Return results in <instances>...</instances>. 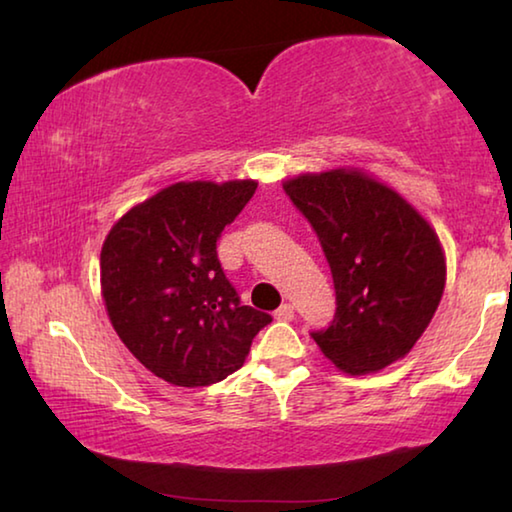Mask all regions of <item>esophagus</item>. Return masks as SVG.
I'll return each mask as SVG.
<instances>
[{
    "label": "esophagus",
    "instance_id": "esophagus-1",
    "mask_svg": "<svg viewBox=\"0 0 512 512\" xmlns=\"http://www.w3.org/2000/svg\"><path fill=\"white\" fill-rule=\"evenodd\" d=\"M293 316H296V309H293L291 302H284V305L275 311L277 320H293Z\"/></svg>",
    "mask_w": 512,
    "mask_h": 512
}]
</instances>
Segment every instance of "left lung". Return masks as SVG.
Segmentation results:
<instances>
[{
  "mask_svg": "<svg viewBox=\"0 0 512 512\" xmlns=\"http://www.w3.org/2000/svg\"><path fill=\"white\" fill-rule=\"evenodd\" d=\"M282 187L316 230L332 268L336 314L311 334L320 352L348 375L404 359L445 291L436 230L393 187L354 167L300 173Z\"/></svg>",
  "mask_w": 512,
  "mask_h": 512,
  "instance_id": "8db88e82",
  "label": "left lung"
}]
</instances>
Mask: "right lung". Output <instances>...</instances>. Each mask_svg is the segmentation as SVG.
<instances>
[{"instance_id":"obj_1","label":"right lung","mask_w":512,"mask_h":512,"mask_svg":"<svg viewBox=\"0 0 512 512\" xmlns=\"http://www.w3.org/2000/svg\"><path fill=\"white\" fill-rule=\"evenodd\" d=\"M255 189V180L173 183L131 207L103 241L110 323L133 357L173 386H210L232 375L271 323L241 305L216 257V239Z\"/></svg>"}]
</instances>
